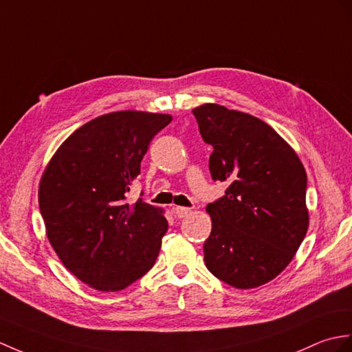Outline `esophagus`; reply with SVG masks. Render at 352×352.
Returning a JSON list of instances; mask_svg holds the SVG:
<instances>
[{
	"instance_id": "obj_1",
	"label": "esophagus",
	"mask_w": 352,
	"mask_h": 352,
	"mask_svg": "<svg viewBox=\"0 0 352 352\" xmlns=\"http://www.w3.org/2000/svg\"><path fill=\"white\" fill-rule=\"evenodd\" d=\"M189 213H190V208H186V207H175V208H174V214H175L178 219H183V217H186Z\"/></svg>"
}]
</instances>
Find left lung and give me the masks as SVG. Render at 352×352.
<instances>
[{"label":"left lung","instance_id":"8db88e82","mask_svg":"<svg viewBox=\"0 0 352 352\" xmlns=\"http://www.w3.org/2000/svg\"><path fill=\"white\" fill-rule=\"evenodd\" d=\"M193 116L213 145L211 177L230 184L207 206L211 234L204 261L231 287L258 288L288 267L307 232L305 166L263 120L217 103L198 106Z\"/></svg>","mask_w":352,"mask_h":352}]
</instances>
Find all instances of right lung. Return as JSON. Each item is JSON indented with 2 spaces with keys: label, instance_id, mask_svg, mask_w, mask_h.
Listing matches in <instances>:
<instances>
[{
  "label": "right lung",
  "instance_id": "right-lung-1",
  "mask_svg": "<svg viewBox=\"0 0 352 352\" xmlns=\"http://www.w3.org/2000/svg\"><path fill=\"white\" fill-rule=\"evenodd\" d=\"M169 113L118 111L75 130L38 184L47 240L63 265L89 288L116 292L154 265L168 222L163 208L127 202L151 139Z\"/></svg>",
  "mask_w": 352,
  "mask_h": 352
}]
</instances>
